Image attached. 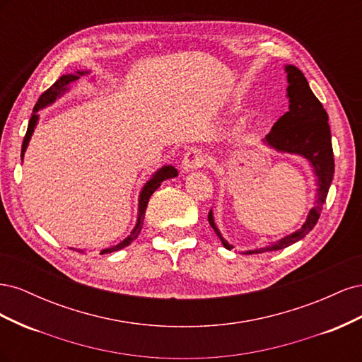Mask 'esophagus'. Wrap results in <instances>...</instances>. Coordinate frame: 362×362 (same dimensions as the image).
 <instances>
[{
  "label": "esophagus",
  "instance_id": "esophagus-1",
  "mask_svg": "<svg viewBox=\"0 0 362 362\" xmlns=\"http://www.w3.org/2000/svg\"><path fill=\"white\" fill-rule=\"evenodd\" d=\"M206 161V154L202 149H190L187 154L184 156L181 168L184 172H192L194 169L202 168Z\"/></svg>",
  "mask_w": 362,
  "mask_h": 362
}]
</instances>
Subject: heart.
I'll list each match as a JSON object with an SVG mask.
<instances>
[{
	"mask_svg": "<svg viewBox=\"0 0 362 362\" xmlns=\"http://www.w3.org/2000/svg\"><path fill=\"white\" fill-rule=\"evenodd\" d=\"M255 116H257V112L252 110V112H247L245 116L240 117L238 124H237V129H238V131L247 129V128L252 125V122H254V120H255Z\"/></svg>",
	"mask_w": 362,
	"mask_h": 362,
	"instance_id": "1",
	"label": "heart"
}]
</instances>
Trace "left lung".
<instances>
[{"instance_id": "left-lung-1", "label": "left lung", "mask_w": 362, "mask_h": 362, "mask_svg": "<svg viewBox=\"0 0 362 362\" xmlns=\"http://www.w3.org/2000/svg\"><path fill=\"white\" fill-rule=\"evenodd\" d=\"M287 74V98H288V112L281 116L275 125L272 127L270 133L262 139V144L276 152L284 154L300 156L311 164L313 172L317 181V198L315 204L310 210L303 225L296 229L294 233L282 237L276 242H270L269 245L259 249L246 250L243 254H262L269 250H279L287 247L296 242H299L319 221L323 204L326 201L327 192H329L331 182L334 178V152L331 140V128L327 124V113L322 103L317 100L310 84L306 81L302 71H299L293 64H286ZM208 222L217 237L221 238L222 245L231 250L234 246L228 243V240L218 231L214 222L213 210L208 213Z\"/></svg>"}]
</instances>
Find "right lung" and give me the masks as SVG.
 <instances>
[{
  "mask_svg": "<svg viewBox=\"0 0 362 362\" xmlns=\"http://www.w3.org/2000/svg\"><path fill=\"white\" fill-rule=\"evenodd\" d=\"M90 71H75L74 74H66V75H62L60 78L54 83L48 90L43 92L40 95V98L37 100L35 108H33V115H31V119L28 122V128H27V134L24 137V141H23V149H21V158L24 160V154L27 151V146L30 144V139L33 136V133H35V128L37 125V120H39V115L37 112L42 110V108H45L51 104L56 103L60 96H63L64 93H66L69 90L71 84H74L76 80L80 78V76L83 75H89ZM178 177V170L175 169L173 166H163L160 168L157 172L152 173V177L145 182L144 187H141L140 190V194H139V208H137V222H136V226L133 228V231L129 233L128 237H125L122 242L112 246V247H105L101 250V254H112V252H116L119 249H124L127 247L128 245L133 243V240L137 238V235L140 234L141 231V226H144V218H145V213H146V206H148V202H149V198L152 196V193H154L163 181L166 180H170V178H175ZM72 249V247H71ZM74 250H78V252H83L84 250L81 249H74Z\"/></svg>",
  "mask_w": 362,
  "mask_h": 362,
  "instance_id": "obj_1",
  "label": "right lung"
}]
</instances>
